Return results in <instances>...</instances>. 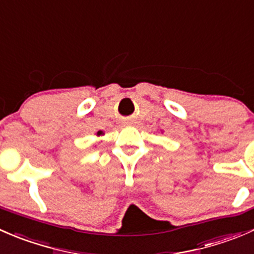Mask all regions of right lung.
<instances>
[{
	"label": "right lung",
	"mask_w": 254,
	"mask_h": 254,
	"mask_svg": "<svg viewBox=\"0 0 254 254\" xmlns=\"http://www.w3.org/2000/svg\"><path fill=\"white\" fill-rule=\"evenodd\" d=\"M97 135H98V136H99V135H103V131H98V132H97Z\"/></svg>",
	"instance_id": "add662e5"
}]
</instances>
